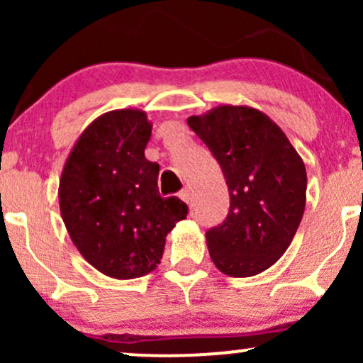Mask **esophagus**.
I'll return each instance as SVG.
<instances>
[{
    "label": "esophagus",
    "instance_id": "1",
    "mask_svg": "<svg viewBox=\"0 0 363 363\" xmlns=\"http://www.w3.org/2000/svg\"><path fill=\"white\" fill-rule=\"evenodd\" d=\"M179 198H181L184 203H189L191 201V191L189 189H182L181 193H179Z\"/></svg>",
    "mask_w": 363,
    "mask_h": 363
}]
</instances>
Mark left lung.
Wrapping results in <instances>:
<instances>
[{"label": "left lung", "instance_id": "1", "mask_svg": "<svg viewBox=\"0 0 363 363\" xmlns=\"http://www.w3.org/2000/svg\"><path fill=\"white\" fill-rule=\"evenodd\" d=\"M187 124L222 169L230 208L206 232L211 261L228 277L259 274L285 254L306 210L307 172L285 133L264 112L222 104Z\"/></svg>", "mask_w": 363, "mask_h": 363}]
</instances>
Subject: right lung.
Returning <instances> with one entry per match:
<instances>
[{
  "instance_id": "1",
  "label": "right lung",
  "mask_w": 363,
  "mask_h": 363,
  "mask_svg": "<svg viewBox=\"0 0 363 363\" xmlns=\"http://www.w3.org/2000/svg\"><path fill=\"white\" fill-rule=\"evenodd\" d=\"M147 112L99 116L73 145L60 177V210L74 247L97 272L133 280L157 268L165 237L187 205L158 193L157 162L145 158Z\"/></svg>"
}]
</instances>
